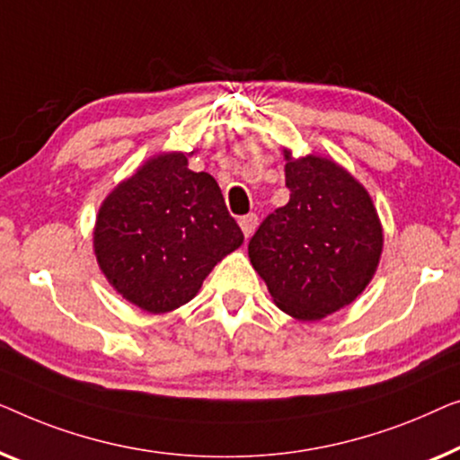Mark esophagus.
<instances>
[{
	"label": "esophagus",
	"mask_w": 460,
	"mask_h": 460,
	"mask_svg": "<svg viewBox=\"0 0 460 460\" xmlns=\"http://www.w3.org/2000/svg\"><path fill=\"white\" fill-rule=\"evenodd\" d=\"M239 227H242L245 237H250L252 233H254L256 227H258V217H256V215H245V217H242V218H239Z\"/></svg>",
	"instance_id": "34e87169"
}]
</instances>
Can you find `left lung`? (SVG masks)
Listing matches in <instances>:
<instances>
[{
  "mask_svg": "<svg viewBox=\"0 0 460 460\" xmlns=\"http://www.w3.org/2000/svg\"><path fill=\"white\" fill-rule=\"evenodd\" d=\"M289 202L252 235V267L273 302L300 321L348 306L373 279L384 231L373 199L333 160L286 150Z\"/></svg>",
  "mask_w": 460,
  "mask_h": 460,
  "instance_id": "left-lung-1",
  "label": "left lung"
}]
</instances>
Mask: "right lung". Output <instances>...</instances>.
Returning <instances> with one entry per match:
<instances>
[{
	"instance_id": "right-lung-1",
	"label": "right lung",
	"mask_w": 460,
	"mask_h": 460,
	"mask_svg": "<svg viewBox=\"0 0 460 460\" xmlns=\"http://www.w3.org/2000/svg\"><path fill=\"white\" fill-rule=\"evenodd\" d=\"M243 243L221 187L181 152L160 154L114 187L93 231L102 273L152 314L190 302L217 262Z\"/></svg>"
}]
</instances>
